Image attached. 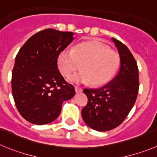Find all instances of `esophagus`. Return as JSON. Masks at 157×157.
Segmentation results:
<instances>
[{
    "label": "esophagus",
    "instance_id": "obj_1",
    "mask_svg": "<svg viewBox=\"0 0 157 157\" xmlns=\"http://www.w3.org/2000/svg\"><path fill=\"white\" fill-rule=\"evenodd\" d=\"M75 90H76V93H81V92L83 91V89L80 88V87H75Z\"/></svg>",
    "mask_w": 157,
    "mask_h": 157
}]
</instances>
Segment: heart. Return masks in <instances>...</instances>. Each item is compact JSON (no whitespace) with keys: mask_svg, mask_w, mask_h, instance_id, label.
I'll use <instances>...</instances> for the list:
<instances>
[{"mask_svg":"<svg viewBox=\"0 0 157 157\" xmlns=\"http://www.w3.org/2000/svg\"><path fill=\"white\" fill-rule=\"evenodd\" d=\"M119 64V56L115 50L98 42L79 44L73 50L64 49L57 57L59 70L67 77L77 71L81 65L82 70L69 77L75 83L102 85L109 81Z\"/></svg>","mask_w":157,"mask_h":157,"instance_id":"obj_1","label":"heart"}]
</instances>
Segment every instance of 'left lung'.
I'll list each match as a JSON object with an SVG mask.
<instances>
[{
  "label": "left lung",
  "instance_id": "1",
  "mask_svg": "<svg viewBox=\"0 0 157 157\" xmlns=\"http://www.w3.org/2000/svg\"><path fill=\"white\" fill-rule=\"evenodd\" d=\"M120 57L118 74L100 88L83 90L88 103L82 109L83 121L90 128L106 132L121 124L132 108L139 90V70L129 49L112 38Z\"/></svg>",
  "mask_w": 157,
  "mask_h": 157
}]
</instances>
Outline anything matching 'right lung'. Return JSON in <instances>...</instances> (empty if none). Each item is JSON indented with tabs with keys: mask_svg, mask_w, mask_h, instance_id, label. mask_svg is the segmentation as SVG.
<instances>
[{
	"mask_svg": "<svg viewBox=\"0 0 157 157\" xmlns=\"http://www.w3.org/2000/svg\"><path fill=\"white\" fill-rule=\"evenodd\" d=\"M74 32L48 29L29 38L17 54L12 71V94L21 116L35 125L56 119L63 101L75 89L58 70L57 57L73 42Z\"/></svg>",
	"mask_w": 157,
	"mask_h": 157,
	"instance_id": "obj_1",
	"label": "right lung"
}]
</instances>
